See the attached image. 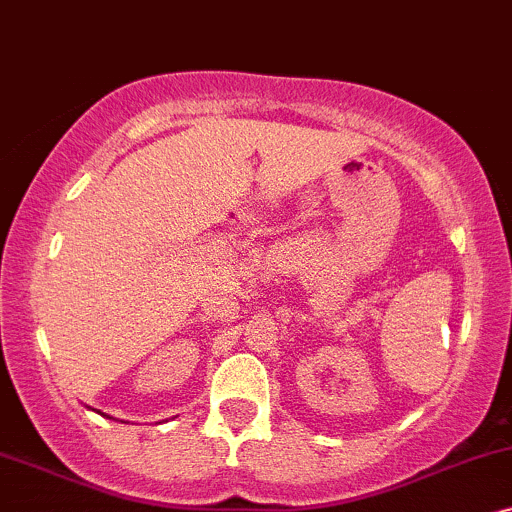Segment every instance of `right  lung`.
<instances>
[{
	"label": "right lung",
	"mask_w": 512,
	"mask_h": 512,
	"mask_svg": "<svg viewBox=\"0 0 512 512\" xmlns=\"http://www.w3.org/2000/svg\"><path fill=\"white\" fill-rule=\"evenodd\" d=\"M105 417H107V414H105Z\"/></svg>",
	"instance_id": "obj_1"
}]
</instances>
